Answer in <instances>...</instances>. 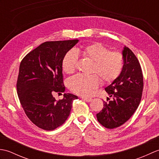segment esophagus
Returning a JSON list of instances; mask_svg holds the SVG:
<instances>
[{
    "label": "esophagus",
    "mask_w": 159,
    "mask_h": 159,
    "mask_svg": "<svg viewBox=\"0 0 159 159\" xmlns=\"http://www.w3.org/2000/svg\"><path fill=\"white\" fill-rule=\"evenodd\" d=\"M82 99L83 100L86 101V102H91V101L92 100V99L91 98H82Z\"/></svg>",
    "instance_id": "1"
}]
</instances>
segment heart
Returning <instances> with one entry per match:
<instances>
[{
	"label": "heart",
	"instance_id": "heart-1",
	"mask_svg": "<svg viewBox=\"0 0 159 159\" xmlns=\"http://www.w3.org/2000/svg\"><path fill=\"white\" fill-rule=\"evenodd\" d=\"M76 52L70 50L63 57L62 69L67 74H72L76 70L78 55H80L93 62L92 73L98 75L104 83H111L117 79L124 67V57L117 51H110L100 42L82 46L76 48ZM96 74H82L72 77L69 80L70 89L78 95L88 96L99 85V78Z\"/></svg>",
	"mask_w": 159,
	"mask_h": 159
}]
</instances>
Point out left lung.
Returning <instances> with one entry per match:
<instances>
[{
  "mask_svg": "<svg viewBox=\"0 0 159 159\" xmlns=\"http://www.w3.org/2000/svg\"><path fill=\"white\" fill-rule=\"evenodd\" d=\"M124 67L119 77L107 87L109 95L104 107L96 114L97 120L109 129L117 128L130 119L139 105L143 89V78L137 57L128 47L122 51Z\"/></svg>",
  "mask_w": 159,
  "mask_h": 159,
  "instance_id": "1",
  "label": "left lung"
}]
</instances>
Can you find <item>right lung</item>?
<instances>
[{
	"label": "right lung",
	"instance_id": "right-lung-1",
	"mask_svg": "<svg viewBox=\"0 0 159 159\" xmlns=\"http://www.w3.org/2000/svg\"><path fill=\"white\" fill-rule=\"evenodd\" d=\"M78 39L42 43L29 52L20 65L17 93L29 119L37 126L53 130L70 116L72 102L78 97L64 93L57 101L55 93L65 92L62 73L63 57Z\"/></svg>",
	"mask_w": 159,
	"mask_h": 159
}]
</instances>
